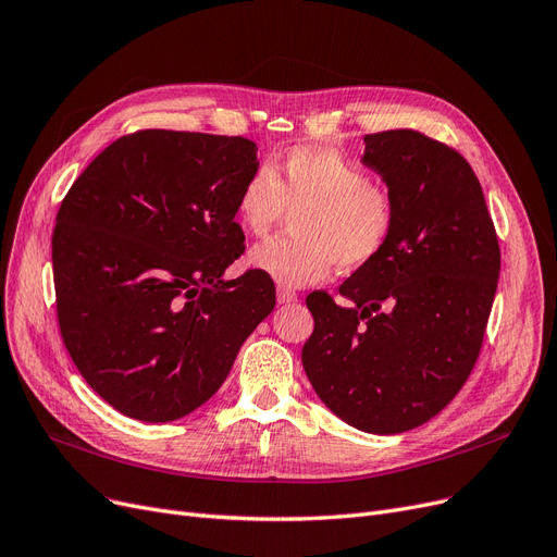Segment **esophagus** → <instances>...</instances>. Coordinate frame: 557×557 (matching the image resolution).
I'll return each mask as SVG.
<instances>
[{
  "label": "esophagus",
  "mask_w": 557,
  "mask_h": 557,
  "mask_svg": "<svg viewBox=\"0 0 557 557\" xmlns=\"http://www.w3.org/2000/svg\"><path fill=\"white\" fill-rule=\"evenodd\" d=\"M276 299H278V304H293V301H297V293H295V290H290V287L278 285Z\"/></svg>",
  "instance_id": "esophagus-1"
}]
</instances>
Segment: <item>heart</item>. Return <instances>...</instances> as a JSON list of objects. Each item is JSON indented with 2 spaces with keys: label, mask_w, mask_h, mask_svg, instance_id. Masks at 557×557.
Listing matches in <instances>:
<instances>
[{
  "label": "heart",
  "mask_w": 557,
  "mask_h": 557,
  "mask_svg": "<svg viewBox=\"0 0 557 557\" xmlns=\"http://www.w3.org/2000/svg\"><path fill=\"white\" fill-rule=\"evenodd\" d=\"M242 228L264 237L285 210L290 237L264 242L247 256L251 270L287 287L318 283L338 264L361 270L382 256L395 226V206L386 189L343 152L326 146H297L256 169L237 196Z\"/></svg>",
  "instance_id": "1"
}]
</instances>
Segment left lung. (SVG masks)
Listing matches in <instances>:
<instances>
[{"mask_svg":"<svg viewBox=\"0 0 557 557\" xmlns=\"http://www.w3.org/2000/svg\"><path fill=\"white\" fill-rule=\"evenodd\" d=\"M361 164L388 187L395 226L382 256L338 293L306 297L315 329L308 382L347 425L409 432L459 393L478 361L500 274L480 181L446 144L413 129L363 137Z\"/></svg>","mask_w":557,"mask_h":557,"instance_id":"left-lung-1","label":"left lung"}]
</instances>
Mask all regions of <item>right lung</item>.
<instances>
[{"label":"right lung","instance_id":"1","mask_svg":"<svg viewBox=\"0 0 557 557\" xmlns=\"http://www.w3.org/2000/svg\"><path fill=\"white\" fill-rule=\"evenodd\" d=\"M260 166L244 137L144 129L107 146L57 214L52 267L61 336L107 405L177 420L219 391L276 306L244 251L242 185Z\"/></svg>","mask_w":557,"mask_h":557}]
</instances>
